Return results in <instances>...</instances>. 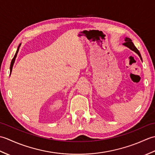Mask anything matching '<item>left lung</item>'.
Wrapping results in <instances>:
<instances>
[{
  "instance_id": "obj_1",
  "label": "left lung",
  "mask_w": 155,
  "mask_h": 155,
  "mask_svg": "<svg viewBox=\"0 0 155 155\" xmlns=\"http://www.w3.org/2000/svg\"><path fill=\"white\" fill-rule=\"evenodd\" d=\"M124 41H125V42H124V43H123V45L124 46H125V47H128V48H130V50H132L133 51L135 52L139 56V57L140 58V60L143 61V60H142V57H141V55H140V52H139V50H138V49L136 48L135 46H134V45L133 44V42H132V40H131V39H130V38L125 37V38H124Z\"/></svg>"
}]
</instances>
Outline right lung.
Instances as JSON below:
<instances>
[{"instance_id": "obj_1", "label": "right lung", "mask_w": 155, "mask_h": 155, "mask_svg": "<svg viewBox=\"0 0 155 155\" xmlns=\"http://www.w3.org/2000/svg\"><path fill=\"white\" fill-rule=\"evenodd\" d=\"M21 43L18 45V48H17V50H16V53H15V56H14V57H13L12 60V61H11V67H10V75H11V72H12V67H13V64H14V63H15V58H16V56H17V53H18V52L19 48H20V47H21Z\"/></svg>"}]
</instances>
